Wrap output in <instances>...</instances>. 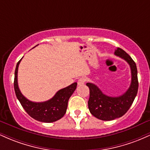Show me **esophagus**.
<instances>
[{"mask_svg":"<svg viewBox=\"0 0 150 150\" xmlns=\"http://www.w3.org/2000/svg\"><path fill=\"white\" fill-rule=\"evenodd\" d=\"M86 82V79L85 77H80V79H79L78 81H77V84H78V85H82L83 84H85V82Z\"/></svg>","mask_w":150,"mask_h":150,"instance_id":"1","label":"esophagus"}]
</instances>
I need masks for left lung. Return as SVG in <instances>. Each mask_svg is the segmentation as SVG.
Wrapping results in <instances>:
<instances>
[{"label":"left lung","instance_id":"8db88e82","mask_svg":"<svg viewBox=\"0 0 150 150\" xmlns=\"http://www.w3.org/2000/svg\"><path fill=\"white\" fill-rule=\"evenodd\" d=\"M115 55L124 59L130 65L132 77L128 90L123 95L112 97L103 94L94 84H86L89 89V111L94 117L102 120H112L123 116L131 106L138 90L137 70L135 61L120 48L115 51Z\"/></svg>","mask_w":150,"mask_h":150}]
</instances>
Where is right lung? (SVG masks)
I'll return each instance as SVG.
<instances>
[{
	"label": "right lung",
	"mask_w": 150,
	"mask_h": 150,
	"mask_svg": "<svg viewBox=\"0 0 150 150\" xmlns=\"http://www.w3.org/2000/svg\"><path fill=\"white\" fill-rule=\"evenodd\" d=\"M22 59L18 62L15 71L14 89L16 97L25 111L34 119L44 123H52L61 119L66 112L68 102L77 87V82H74L56 92L54 97L44 102H33L22 94L18 84V66Z\"/></svg>",
	"instance_id": "1"
}]
</instances>
